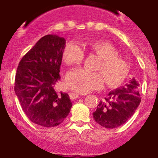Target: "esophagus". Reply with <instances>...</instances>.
I'll use <instances>...</instances> for the list:
<instances>
[{
	"mask_svg": "<svg viewBox=\"0 0 158 158\" xmlns=\"http://www.w3.org/2000/svg\"><path fill=\"white\" fill-rule=\"evenodd\" d=\"M69 96H70V98L72 100H74V99H76L78 98H79V94L77 93H75V92H70L69 93Z\"/></svg>",
	"mask_w": 158,
	"mask_h": 158,
	"instance_id": "1",
	"label": "esophagus"
}]
</instances>
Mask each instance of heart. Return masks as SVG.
Returning <instances> with one entry per match:
<instances>
[{
  "label": "heart",
  "mask_w": 158,
  "mask_h": 158,
  "mask_svg": "<svg viewBox=\"0 0 158 158\" xmlns=\"http://www.w3.org/2000/svg\"><path fill=\"white\" fill-rule=\"evenodd\" d=\"M88 49L100 59L95 71L89 72L82 69H74L69 72L66 84L78 93L86 94L102 88L104 80L110 88L121 86L129 74L128 65L120 59L118 51L113 45L104 41L92 40L86 42ZM84 58V51L80 45L69 42L63 51V60L68 65L79 64Z\"/></svg>",
  "instance_id": "b5f03b06"
}]
</instances>
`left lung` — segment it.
I'll use <instances>...</instances> for the list:
<instances>
[{
    "label": "left lung",
    "mask_w": 158,
    "mask_h": 158,
    "mask_svg": "<svg viewBox=\"0 0 158 158\" xmlns=\"http://www.w3.org/2000/svg\"><path fill=\"white\" fill-rule=\"evenodd\" d=\"M139 81L132 78L124 86L109 92L93 113L97 123L106 128H116L126 123L141 102Z\"/></svg>",
    "instance_id": "obj_1"
}]
</instances>
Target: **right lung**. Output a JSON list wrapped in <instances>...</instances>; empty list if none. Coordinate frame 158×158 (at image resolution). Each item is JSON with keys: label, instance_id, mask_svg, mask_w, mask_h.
<instances>
[{"label": "right lung", "instance_id": "obj_1", "mask_svg": "<svg viewBox=\"0 0 158 158\" xmlns=\"http://www.w3.org/2000/svg\"><path fill=\"white\" fill-rule=\"evenodd\" d=\"M66 41L56 35L38 40L21 59L15 79V94L23 110L33 123L45 127L63 123L72 103L66 93L54 87L60 76Z\"/></svg>", "mask_w": 158, "mask_h": 158}]
</instances>
